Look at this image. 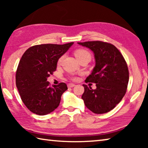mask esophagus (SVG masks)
Returning a JSON list of instances; mask_svg holds the SVG:
<instances>
[{"mask_svg":"<svg viewBox=\"0 0 148 148\" xmlns=\"http://www.w3.org/2000/svg\"><path fill=\"white\" fill-rule=\"evenodd\" d=\"M75 86H76V85L75 84H68V87H74Z\"/></svg>","mask_w":148,"mask_h":148,"instance_id":"obj_1","label":"esophagus"}]
</instances>
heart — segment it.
Returning a JSON list of instances; mask_svg holds the SVG:
<instances>
[{"label":"heart","mask_w":148,"mask_h":148,"mask_svg":"<svg viewBox=\"0 0 148 148\" xmlns=\"http://www.w3.org/2000/svg\"><path fill=\"white\" fill-rule=\"evenodd\" d=\"M74 55H75V56H76V57L77 59H81V58H82V57H84L85 56H91V55H90L89 52L88 51H87V50L84 49H77L76 51L74 52ZM62 59H63V56H62V57H60L59 59V61H58V63L59 64H60L62 62Z\"/></svg>","instance_id":"obj_1"}]
</instances>
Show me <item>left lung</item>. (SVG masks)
<instances>
[{"mask_svg": "<svg viewBox=\"0 0 148 148\" xmlns=\"http://www.w3.org/2000/svg\"><path fill=\"white\" fill-rule=\"evenodd\" d=\"M93 52L95 66L86 82L96 84L92 89L83 85L82 99L95 114H105L113 110L127 91L129 70L122 54L116 46L101 41L77 42Z\"/></svg>", "mask_w": 148, "mask_h": 148, "instance_id": "8db88e82", "label": "left lung"}]
</instances>
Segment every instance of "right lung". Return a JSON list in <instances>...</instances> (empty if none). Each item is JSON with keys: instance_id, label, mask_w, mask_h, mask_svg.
Wrapping results in <instances>:
<instances>
[{"instance_id": "add662e5", "label": "right lung", "mask_w": 148, "mask_h": 148, "mask_svg": "<svg viewBox=\"0 0 148 148\" xmlns=\"http://www.w3.org/2000/svg\"><path fill=\"white\" fill-rule=\"evenodd\" d=\"M73 44L36 45L21 57L16 71V87L22 101L32 113L44 116L59 106L61 95L68 89L66 84L50 87L47 79L56 71L59 59Z\"/></svg>"}]
</instances>
